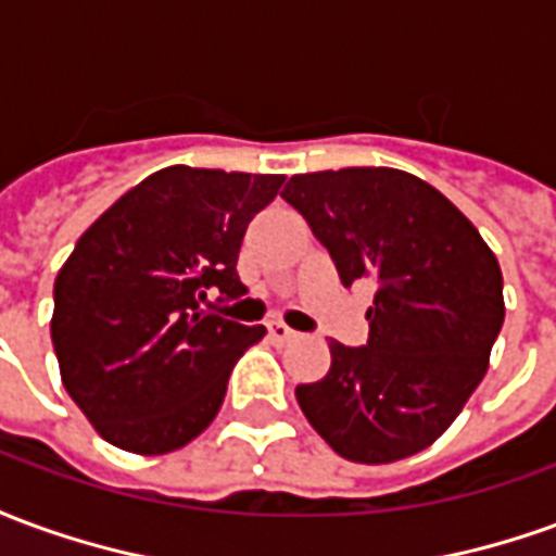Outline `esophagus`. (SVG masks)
Returning <instances> with one entry per match:
<instances>
[{"instance_id": "34e87169", "label": "esophagus", "mask_w": 556, "mask_h": 556, "mask_svg": "<svg viewBox=\"0 0 556 556\" xmlns=\"http://www.w3.org/2000/svg\"><path fill=\"white\" fill-rule=\"evenodd\" d=\"M267 333H270V342H277V345H286V342H291V339L298 337V330H291V327H286L282 321H270V325H267Z\"/></svg>"}]
</instances>
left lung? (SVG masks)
I'll return each mask as SVG.
<instances>
[{"instance_id":"left-lung-1","label":"left lung","mask_w":556,"mask_h":556,"mask_svg":"<svg viewBox=\"0 0 556 556\" xmlns=\"http://www.w3.org/2000/svg\"><path fill=\"white\" fill-rule=\"evenodd\" d=\"M282 199L345 286L369 277L361 349L330 342V372L294 396L339 455L384 465L426 450L465 408L503 327L501 265L458 207L387 166L294 175Z\"/></svg>"}]
</instances>
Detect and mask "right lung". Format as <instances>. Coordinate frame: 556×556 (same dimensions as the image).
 Here are the masks:
<instances>
[{"label": "right lung", "mask_w": 556, "mask_h": 556, "mask_svg": "<svg viewBox=\"0 0 556 556\" xmlns=\"http://www.w3.org/2000/svg\"><path fill=\"white\" fill-rule=\"evenodd\" d=\"M282 175L169 166L94 219L59 270L53 349L94 429L163 455L217 417L235 363L265 337L211 313L247 294L238 253Z\"/></svg>", "instance_id": "1"}]
</instances>
